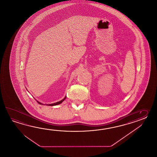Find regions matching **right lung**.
Segmentation results:
<instances>
[{
	"label": "right lung",
	"mask_w": 157,
	"mask_h": 157,
	"mask_svg": "<svg viewBox=\"0 0 157 157\" xmlns=\"http://www.w3.org/2000/svg\"><path fill=\"white\" fill-rule=\"evenodd\" d=\"M66 97H65V98L63 99L62 100H60L59 101H58V102H57V103H55L53 104H46L47 105H50V106H53V105H58V104H59L62 103L63 101L64 100L66 99ZM37 102L39 104H43L41 103H40L39 101H37Z\"/></svg>",
	"instance_id": "1"
}]
</instances>
